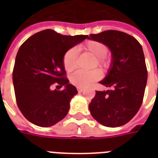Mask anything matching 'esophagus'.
I'll return each instance as SVG.
<instances>
[{"mask_svg": "<svg viewBox=\"0 0 158 158\" xmlns=\"http://www.w3.org/2000/svg\"><path fill=\"white\" fill-rule=\"evenodd\" d=\"M77 89H78V91H79V93H81V92L84 91V89H83V88H77Z\"/></svg>", "mask_w": 158, "mask_h": 158, "instance_id": "obj_1", "label": "esophagus"}]
</instances>
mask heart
<instances>
[{"label":"heart","mask_w":158,"mask_h":158,"mask_svg":"<svg viewBox=\"0 0 158 158\" xmlns=\"http://www.w3.org/2000/svg\"><path fill=\"white\" fill-rule=\"evenodd\" d=\"M82 50L88 52L96 57L94 66H99L102 69L106 70L110 66V59L106 56L107 47L98 41H88L80 46ZM78 52L75 48H69L63 56V65L66 71L74 70L77 67ZM101 78V72L98 69H93L90 71L78 70L69 76V81L73 85L78 88H85L93 82L97 81Z\"/></svg>","instance_id":"1"}]
</instances>
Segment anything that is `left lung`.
Wrapping results in <instances>:
<instances>
[{
  "mask_svg": "<svg viewBox=\"0 0 158 158\" xmlns=\"http://www.w3.org/2000/svg\"><path fill=\"white\" fill-rule=\"evenodd\" d=\"M88 38L107 46L112 55L107 75L99 82L112 89L96 91L89 110L102 125L121 126L137 114L144 96L148 71L142 46L134 37L117 30L91 34Z\"/></svg>",
  "mask_w": 158,
  "mask_h": 158,
  "instance_id": "1",
  "label": "left lung"
}]
</instances>
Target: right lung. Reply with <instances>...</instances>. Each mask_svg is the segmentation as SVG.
I'll list each match as a JSON object with an SVG mask.
<instances>
[{
  "mask_svg": "<svg viewBox=\"0 0 158 158\" xmlns=\"http://www.w3.org/2000/svg\"><path fill=\"white\" fill-rule=\"evenodd\" d=\"M87 35H61L52 29L33 34L21 45L13 69L16 102L23 116L41 127H49L64 119L69 102L78 94L69 84L63 65L67 50ZM64 86L62 90H52L53 84Z\"/></svg>",
  "mask_w": 158,
  "mask_h": 158,
  "instance_id": "add662e5",
  "label": "right lung"
}]
</instances>
